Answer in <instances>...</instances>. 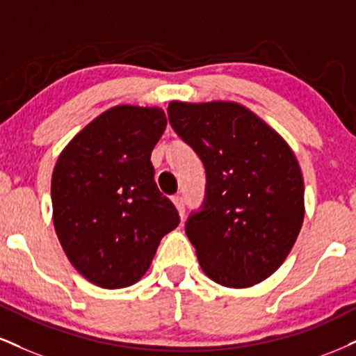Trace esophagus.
Masks as SVG:
<instances>
[{
	"mask_svg": "<svg viewBox=\"0 0 356 356\" xmlns=\"http://www.w3.org/2000/svg\"><path fill=\"white\" fill-rule=\"evenodd\" d=\"M172 202L175 205V209H177L179 216H181V219H182L184 212H186V205H184V197L182 195H174L172 197Z\"/></svg>",
	"mask_w": 356,
	"mask_h": 356,
	"instance_id": "esophagus-1",
	"label": "esophagus"
}]
</instances>
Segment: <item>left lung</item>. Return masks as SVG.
Returning <instances> with one entry per match:
<instances>
[{
  "label": "left lung",
  "instance_id": "obj_1",
  "mask_svg": "<svg viewBox=\"0 0 356 356\" xmlns=\"http://www.w3.org/2000/svg\"><path fill=\"white\" fill-rule=\"evenodd\" d=\"M167 113L207 175L202 209L186 224L204 273L230 289L265 280L290 254L305 216L293 151L237 102L172 101Z\"/></svg>",
  "mask_w": 356,
  "mask_h": 356
}]
</instances>
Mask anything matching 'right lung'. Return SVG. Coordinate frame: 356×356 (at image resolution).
Returning <instances> with one entry per match:
<instances>
[{"mask_svg":"<svg viewBox=\"0 0 356 356\" xmlns=\"http://www.w3.org/2000/svg\"><path fill=\"white\" fill-rule=\"evenodd\" d=\"M165 126L161 108L115 106L59 154L51 179L54 229L72 267L94 285L139 282L161 238L181 222L154 181L151 152Z\"/></svg>","mask_w":356,"mask_h":356,"instance_id":"right-lung-1","label":"right lung"}]
</instances>
